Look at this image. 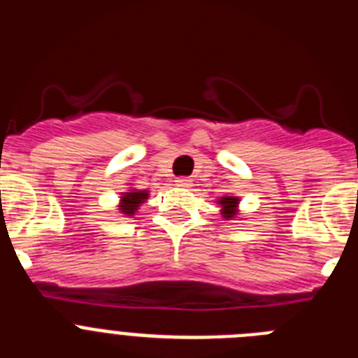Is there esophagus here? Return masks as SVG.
Segmentation results:
<instances>
[{
  "label": "esophagus",
  "mask_w": 358,
  "mask_h": 358,
  "mask_svg": "<svg viewBox=\"0 0 358 358\" xmlns=\"http://www.w3.org/2000/svg\"><path fill=\"white\" fill-rule=\"evenodd\" d=\"M177 186H181V188H189L192 186V179H188V177H179L176 181Z\"/></svg>",
  "instance_id": "obj_1"
}]
</instances>
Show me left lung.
<instances>
[{
    "mask_svg": "<svg viewBox=\"0 0 358 358\" xmlns=\"http://www.w3.org/2000/svg\"><path fill=\"white\" fill-rule=\"evenodd\" d=\"M238 202L240 199L238 197H222V199H218V204L222 206V215L224 218H227V220H231V218H235L236 217V208H238Z\"/></svg>",
    "mask_w": 358,
    "mask_h": 358,
    "instance_id": "obj_1",
    "label": "left lung"
}]
</instances>
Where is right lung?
<instances>
[{
	"label": "right lung",
	"instance_id": "add662e5",
	"mask_svg": "<svg viewBox=\"0 0 358 358\" xmlns=\"http://www.w3.org/2000/svg\"><path fill=\"white\" fill-rule=\"evenodd\" d=\"M148 199V189H129L120 197L118 210L127 217H132L136 211L140 210V206Z\"/></svg>",
	"mask_w": 358,
	"mask_h": 358
}]
</instances>
